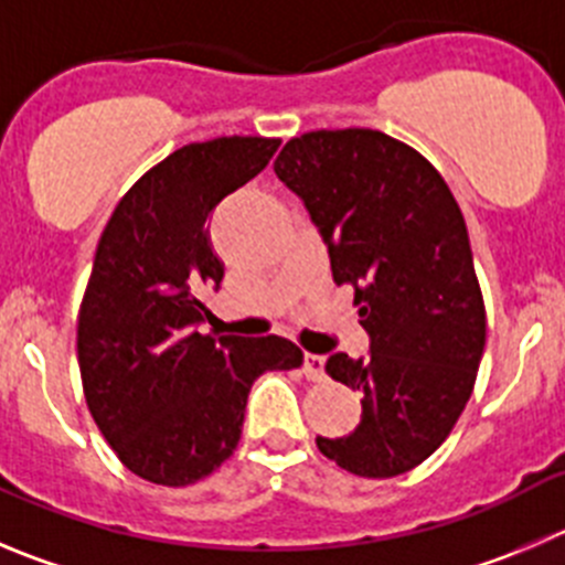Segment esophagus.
Wrapping results in <instances>:
<instances>
[{"label":"esophagus","instance_id":"34e87169","mask_svg":"<svg viewBox=\"0 0 565 565\" xmlns=\"http://www.w3.org/2000/svg\"><path fill=\"white\" fill-rule=\"evenodd\" d=\"M305 377L308 380H324V358L321 354H305Z\"/></svg>","mask_w":565,"mask_h":565}]
</instances>
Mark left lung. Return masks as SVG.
<instances>
[{"mask_svg":"<svg viewBox=\"0 0 565 565\" xmlns=\"http://www.w3.org/2000/svg\"><path fill=\"white\" fill-rule=\"evenodd\" d=\"M274 171L308 207L372 338L366 360H327L335 383L363 394V418L316 447L349 475H405L449 438L486 349L463 213L422 152L366 127L291 138Z\"/></svg>","mask_w":565,"mask_h":565,"instance_id":"obj_1","label":"left lung"}]
</instances>
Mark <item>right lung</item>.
I'll return each mask as SVG.
<instances>
[{
    "instance_id": "1",
    "label": "right lung",
    "mask_w": 565,
    "mask_h": 565,
    "mask_svg": "<svg viewBox=\"0 0 565 565\" xmlns=\"http://www.w3.org/2000/svg\"><path fill=\"white\" fill-rule=\"evenodd\" d=\"M279 138L188 143L118 199L102 230L77 316L85 402L116 458L154 486L213 475L241 440L246 396L263 372L302 366L286 338L202 335L224 263L207 218L260 174Z\"/></svg>"
}]
</instances>
